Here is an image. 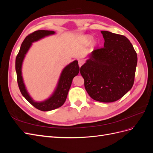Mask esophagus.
<instances>
[{
  "label": "esophagus",
  "mask_w": 153,
  "mask_h": 153,
  "mask_svg": "<svg viewBox=\"0 0 153 153\" xmlns=\"http://www.w3.org/2000/svg\"><path fill=\"white\" fill-rule=\"evenodd\" d=\"M84 60H79V61H78V66H79V67H81L83 64H84Z\"/></svg>",
  "instance_id": "1"
}]
</instances>
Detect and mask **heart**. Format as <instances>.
<instances>
[{
	"label": "heart",
	"mask_w": 153,
	"mask_h": 153,
	"mask_svg": "<svg viewBox=\"0 0 153 153\" xmlns=\"http://www.w3.org/2000/svg\"><path fill=\"white\" fill-rule=\"evenodd\" d=\"M91 41V37L89 36H82L81 38V41L82 43H83L84 44H88ZM93 44H94V43H93Z\"/></svg>",
	"instance_id": "obj_1"
}]
</instances>
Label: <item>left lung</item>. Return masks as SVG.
Instances as JSON below:
<instances>
[{
    "instance_id": "8db88e82",
    "label": "left lung",
    "mask_w": 153,
    "mask_h": 153,
    "mask_svg": "<svg viewBox=\"0 0 153 153\" xmlns=\"http://www.w3.org/2000/svg\"><path fill=\"white\" fill-rule=\"evenodd\" d=\"M101 32L105 39L103 48L92 51L80 68V73L92 99L110 103L132 88L137 55L126 37L106 30Z\"/></svg>"
}]
</instances>
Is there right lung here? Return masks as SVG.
Masks as SVG:
<instances>
[{
    "instance_id": "right-lung-1",
    "label": "right lung",
    "mask_w": 153,
    "mask_h": 153,
    "mask_svg": "<svg viewBox=\"0 0 153 153\" xmlns=\"http://www.w3.org/2000/svg\"><path fill=\"white\" fill-rule=\"evenodd\" d=\"M55 32L52 30H39L34 32L33 33L27 36L22 43L19 52H18L15 62V69L17 75V82L18 87L23 96L33 105L35 108L41 111H50L56 109L64 103L73 78L76 76L80 71L78 61H74L69 63L64 68L59 78L56 87L48 98L42 101H36L30 96L27 90L22 76V64L25 55L31 47L32 43L38 41L45 37L53 35Z\"/></svg>"
}]
</instances>
